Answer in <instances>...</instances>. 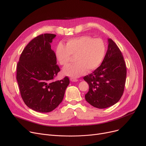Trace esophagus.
<instances>
[{"label": "esophagus", "instance_id": "34e87169", "mask_svg": "<svg viewBox=\"0 0 146 146\" xmlns=\"http://www.w3.org/2000/svg\"><path fill=\"white\" fill-rule=\"evenodd\" d=\"M70 81L73 82H78V80L77 79H74V78H70Z\"/></svg>", "mask_w": 146, "mask_h": 146}]
</instances>
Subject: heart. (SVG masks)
Listing matches in <instances>:
<instances>
[{
	"instance_id": "1",
	"label": "heart",
	"mask_w": 146,
	"mask_h": 146,
	"mask_svg": "<svg viewBox=\"0 0 146 146\" xmlns=\"http://www.w3.org/2000/svg\"><path fill=\"white\" fill-rule=\"evenodd\" d=\"M106 52V45L101 38L81 36L68 40L66 46L59 43L55 56L60 65H67L74 56L76 63L63 68V73L72 78H78L86 71L95 70L102 63Z\"/></svg>"
}]
</instances>
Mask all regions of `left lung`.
Listing matches in <instances>:
<instances>
[{
    "mask_svg": "<svg viewBox=\"0 0 146 146\" xmlns=\"http://www.w3.org/2000/svg\"><path fill=\"white\" fill-rule=\"evenodd\" d=\"M108 42V50L101 65L83 78L89 86L86 101L99 109L108 108L119 101L127 76L125 63L119 48L111 38Z\"/></svg>",
    "mask_w": 146,
    "mask_h": 146,
    "instance_id": "left-lung-1",
    "label": "left lung"
}]
</instances>
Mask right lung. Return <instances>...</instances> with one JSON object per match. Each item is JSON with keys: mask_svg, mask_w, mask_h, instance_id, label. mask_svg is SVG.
Masks as SVG:
<instances>
[{"mask_svg": "<svg viewBox=\"0 0 146 146\" xmlns=\"http://www.w3.org/2000/svg\"><path fill=\"white\" fill-rule=\"evenodd\" d=\"M56 35L44 34L31 41L17 64V79L23 101L39 112L53 111L62 102L70 80L52 81L60 69L50 44Z\"/></svg>", "mask_w": 146, "mask_h": 146, "instance_id": "obj_1", "label": "right lung"}]
</instances>
